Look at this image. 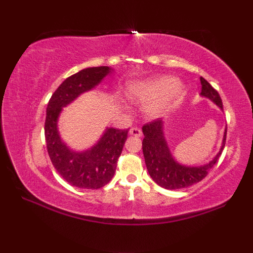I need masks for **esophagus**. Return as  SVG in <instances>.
Segmentation results:
<instances>
[{
  "instance_id": "obj_1",
  "label": "esophagus",
  "mask_w": 253,
  "mask_h": 253,
  "mask_svg": "<svg viewBox=\"0 0 253 253\" xmlns=\"http://www.w3.org/2000/svg\"><path fill=\"white\" fill-rule=\"evenodd\" d=\"M129 133L131 136H135V137H140L142 135V131L139 127L135 126V127H131L130 130H129Z\"/></svg>"
}]
</instances>
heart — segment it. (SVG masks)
Listing matches in <instances>:
<instances>
[{"mask_svg": "<svg viewBox=\"0 0 253 253\" xmlns=\"http://www.w3.org/2000/svg\"><path fill=\"white\" fill-rule=\"evenodd\" d=\"M127 95L141 102L151 101L146 111L150 116H160L168 112L178 101L184 88L170 76H157L148 80L133 82L127 85Z\"/></svg>", "mask_w": 253, "mask_h": 253, "instance_id": "b5f03b06", "label": "heart"}]
</instances>
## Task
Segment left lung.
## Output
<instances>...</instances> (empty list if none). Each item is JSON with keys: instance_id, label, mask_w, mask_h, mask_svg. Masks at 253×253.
<instances>
[{"instance_id": "8db88e82", "label": "left lung", "mask_w": 253, "mask_h": 253, "mask_svg": "<svg viewBox=\"0 0 253 253\" xmlns=\"http://www.w3.org/2000/svg\"><path fill=\"white\" fill-rule=\"evenodd\" d=\"M200 82L202 84L200 94L211 100L219 109L223 110L222 99L217 91L203 77H200ZM142 132L144 135L142 151L150 176L162 188L175 190L195 185L208 175L209 170L216 164L219 155L222 154L225 142H226L227 130L225 128L222 147L215 158L201 166L181 165L173 158L169 144L165 140L162 120H155L146 124L142 127Z\"/></svg>"}]
</instances>
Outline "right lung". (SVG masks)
I'll return each instance as SVG.
<instances>
[{
  "mask_svg": "<svg viewBox=\"0 0 253 253\" xmlns=\"http://www.w3.org/2000/svg\"><path fill=\"white\" fill-rule=\"evenodd\" d=\"M113 69L107 66L84 68L66 78L52 94L46 107L44 135L51 162L62 178L72 186L99 189L115 174L117 160L123 151L128 129L106 128L93 147L83 152L69 149L62 141L57 121L63 107L96 87Z\"/></svg>",
  "mask_w": 253,
  "mask_h": 253,
  "instance_id": "1",
  "label": "right lung"
}]
</instances>
